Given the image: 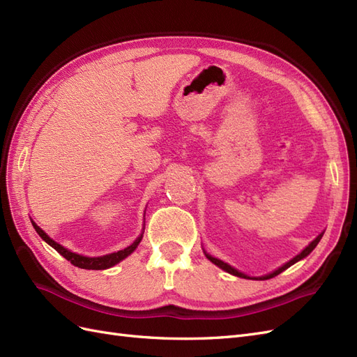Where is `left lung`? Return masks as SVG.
<instances>
[{
    "label": "left lung",
    "mask_w": 357,
    "mask_h": 357,
    "mask_svg": "<svg viewBox=\"0 0 357 357\" xmlns=\"http://www.w3.org/2000/svg\"><path fill=\"white\" fill-rule=\"evenodd\" d=\"M321 236H323V234H320V235L317 236V238H316L314 241H311V243H310V244H308V245L304 248V250H302V252H301L298 256H295L294 259H291V261H289L287 264H284L282 268H278L277 271H274V273H271V274H268V275H264V277H257L256 280H268V278H273V277L278 275L280 273H283L284 269H287L289 266H291V265H294V264H296L298 261H301V259H304L305 256H308V255H310L312 250H314V247L319 244V241H320ZM205 256H207V257L210 259V261H211L214 265H218L219 268L225 269L226 273H229V274H232V275H236V277H241V278H250V277H248V275H245V274H243V273H240V271H236V269H235V268H232L231 265H228V264L222 262L220 259H215V257H213V256H210V255H207V253H205Z\"/></svg>",
    "instance_id": "left-lung-1"
}]
</instances>
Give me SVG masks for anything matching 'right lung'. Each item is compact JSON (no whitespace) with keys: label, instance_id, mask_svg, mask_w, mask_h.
Returning <instances> with one entry per match:
<instances>
[{"label":"right lung","instance_id":"add662e5","mask_svg":"<svg viewBox=\"0 0 357 357\" xmlns=\"http://www.w3.org/2000/svg\"><path fill=\"white\" fill-rule=\"evenodd\" d=\"M32 226H34V229L37 231V234L41 236V238L45 240L49 245H52L53 248H55V250L59 255H62L63 257H66L67 261H70L74 266H79V268H83V269H107V268H110V266L119 264L121 261H123L126 256H129L135 250L137 245L139 244V241H142V238H143V234H142L131 245L123 248V250H119L116 253L100 256V257H88V256H82V255H77V253H73V252L67 250L66 247H62L61 244H58L56 241H53L50 236L46 235L45 231L40 229L34 222H32Z\"/></svg>","mask_w":357,"mask_h":357}]
</instances>
